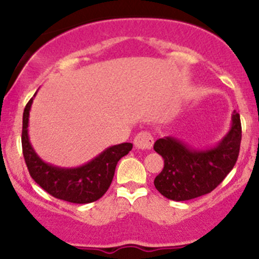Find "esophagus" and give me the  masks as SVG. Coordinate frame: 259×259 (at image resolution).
Masks as SVG:
<instances>
[{
  "label": "esophagus",
  "mask_w": 259,
  "mask_h": 259,
  "mask_svg": "<svg viewBox=\"0 0 259 259\" xmlns=\"http://www.w3.org/2000/svg\"><path fill=\"white\" fill-rule=\"evenodd\" d=\"M153 138L148 132H140L134 139V145L138 150H151L153 146Z\"/></svg>",
  "instance_id": "1"
}]
</instances>
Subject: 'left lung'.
<instances>
[{
	"instance_id": "8db88e82",
	"label": "left lung",
	"mask_w": 259,
	"mask_h": 259,
	"mask_svg": "<svg viewBox=\"0 0 259 259\" xmlns=\"http://www.w3.org/2000/svg\"><path fill=\"white\" fill-rule=\"evenodd\" d=\"M241 136L240 114L234 112L230 130L213 148L194 150L178 139H158L153 148L164 159V168L154 179V186L173 201L209 194L234 168Z\"/></svg>"
}]
</instances>
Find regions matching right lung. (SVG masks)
<instances>
[{
	"instance_id": "obj_1",
	"label": "right lung",
	"mask_w": 259,
	"mask_h": 259,
	"mask_svg": "<svg viewBox=\"0 0 259 259\" xmlns=\"http://www.w3.org/2000/svg\"><path fill=\"white\" fill-rule=\"evenodd\" d=\"M35 96V95H34ZM30 99L23 113L22 147L30 177L46 192L72 203H91L102 197L111 186L115 167L121 157L132 151L133 144L115 145L78 168H59L45 163L32 148L28 135Z\"/></svg>"
}]
</instances>
